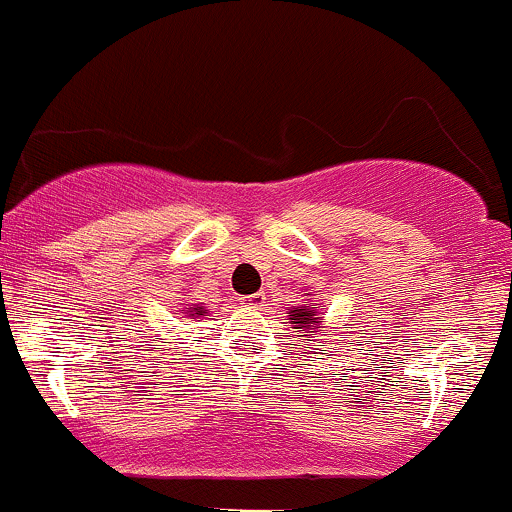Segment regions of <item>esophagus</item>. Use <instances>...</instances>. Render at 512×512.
I'll list each match as a JSON object with an SVG mask.
<instances>
[{
	"label": "esophagus",
	"mask_w": 512,
	"mask_h": 512,
	"mask_svg": "<svg viewBox=\"0 0 512 512\" xmlns=\"http://www.w3.org/2000/svg\"><path fill=\"white\" fill-rule=\"evenodd\" d=\"M240 303H243L245 308H250V310H260L262 305L267 303V298H264V293H250V296L240 298Z\"/></svg>",
	"instance_id": "obj_1"
}]
</instances>
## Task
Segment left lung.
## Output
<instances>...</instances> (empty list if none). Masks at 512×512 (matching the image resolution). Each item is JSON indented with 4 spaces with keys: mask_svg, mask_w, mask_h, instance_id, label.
Listing matches in <instances>:
<instances>
[{
    "mask_svg": "<svg viewBox=\"0 0 512 512\" xmlns=\"http://www.w3.org/2000/svg\"><path fill=\"white\" fill-rule=\"evenodd\" d=\"M289 322L293 325V330L298 332V337H305V342H313V334L310 332H322V317L308 303L291 308Z\"/></svg>",
    "mask_w": 512,
    "mask_h": 512,
    "instance_id": "left-lung-1",
    "label": "left lung"
}]
</instances>
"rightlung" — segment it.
Segmentation results:
<instances>
[{
  "instance_id": "right-lung-1",
  "label": "right lung",
  "mask_w": 512,
  "mask_h": 512,
  "mask_svg": "<svg viewBox=\"0 0 512 512\" xmlns=\"http://www.w3.org/2000/svg\"><path fill=\"white\" fill-rule=\"evenodd\" d=\"M204 315H207V308H204V305H199V303L185 310V317H190V320H199V317H204Z\"/></svg>"
}]
</instances>
